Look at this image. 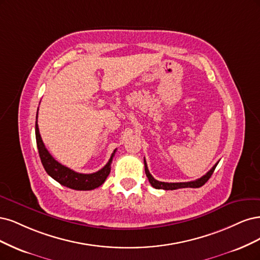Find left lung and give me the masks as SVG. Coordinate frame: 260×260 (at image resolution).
I'll list each match as a JSON object with an SVG mask.
<instances>
[{
	"label": "left lung",
	"mask_w": 260,
	"mask_h": 260,
	"mask_svg": "<svg viewBox=\"0 0 260 260\" xmlns=\"http://www.w3.org/2000/svg\"><path fill=\"white\" fill-rule=\"evenodd\" d=\"M144 162H145V172H146V175H147L149 182L151 183V186L153 188L163 189V190H176V189H180V188H200V187H202L204 183L209 178H211V176L214 173L217 164H218V162H217L212 167L211 171H208L204 176H202V177L197 179V180H193V181H188V182H163V181H158V180H156L152 177V175L150 174V172L148 170L146 160H144Z\"/></svg>",
	"instance_id": "left-lung-1"
}]
</instances>
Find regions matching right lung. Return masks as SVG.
I'll return each mask as SVG.
<instances>
[{"label":"right lung","instance_id":"1","mask_svg":"<svg viewBox=\"0 0 260 260\" xmlns=\"http://www.w3.org/2000/svg\"><path fill=\"white\" fill-rule=\"evenodd\" d=\"M36 138L41 162L43 164L46 173L51 176L53 179H55L64 187H68L73 190H93L95 188H98L99 186H102L106 178L108 177V175L110 174L112 158L116 150H114L113 153L111 154L110 160L108 161V163L102 170H99L98 172L93 174H81L70 170L69 167L60 164L59 162H57L52 156V154L48 152V150L45 148L44 142L42 140L39 132L38 114L36 121Z\"/></svg>","mask_w":260,"mask_h":260}]
</instances>
